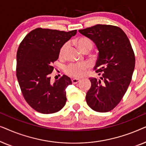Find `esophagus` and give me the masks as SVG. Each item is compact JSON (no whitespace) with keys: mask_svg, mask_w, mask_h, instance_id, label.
Returning <instances> with one entry per match:
<instances>
[{"mask_svg":"<svg viewBox=\"0 0 146 146\" xmlns=\"http://www.w3.org/2000/svg\"><path fill=\"white\" fill-rule=\"evenodd\" d=\"M79 81H80L79 79H72V82L73 84H76L78 83Z\"/></svg>","mask_w":146,"mask_h":146,"instance_id":"esophagus-1","label":"esophagus"}]
</instances>
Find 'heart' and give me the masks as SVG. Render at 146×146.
Wrapping results in <instances>:
<instances>
[{
	"label": "heart",
	"mask_w": 146,
	"mask_h": 146,
	"mask_svg": "<svg viewBox=\"0 0 146 146\" xmlns=\"http://www.w3.org/2000/svg\"><path fill=\"white\" fill-rule=\"evenodd\" d=\"M76 44L78 48L84 52L86 51H91L93 48V42L90 39L86 37H81L75 40ZM68 47V43L64 44L60 48L59 52L60 57H64L66 54V50ZM87 69V66L85 64H70L65 69L66 73L70 77L80 78L85 74L86 70Z\"/></svg>",
	"instance_id": "1"
}]
</instances>
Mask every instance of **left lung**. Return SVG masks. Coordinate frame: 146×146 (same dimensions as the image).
<instances>
[{"label": "left lung", "instance_id": "obj_1", "mask_svg": "<svg viewBox=\"0 0 146 146\" xmlns=\"http://www.w3.org/2000/svg\"><path fill=\"white\" fill-rule=\"evenodd\" d=\"M79 33L92 40L99 51L94 68L100 77L90 78L86 102L93 110L107 112L126 92L134 70V53L128 38L117 27L97 25Z\"/></svg>", "mask_w": 146, "mask_h": 146}]
</instances>
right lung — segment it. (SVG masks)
Returning <instances> with one entry per match:
<instances>
[{
	"label": "right lung",
	"instance_id": "add662e5",
	"mask_svg": "<svg viewBox=\"0 0 146 146\" xmlns=\"http://www.w3.org/2000/svg\"><path fill=\"white\" fill-rule=\"evenodd\" d=\"M76 33V30L64 32L38 28L20 44L17 54L18 81L25 100L40 113L57 112L66 104V89L72 84L70 78L63 75L52 84L50 74L60 48Z\"/></svg>",
	"mask_w": 146,
	"mask_h": 146
}]
</instances>
